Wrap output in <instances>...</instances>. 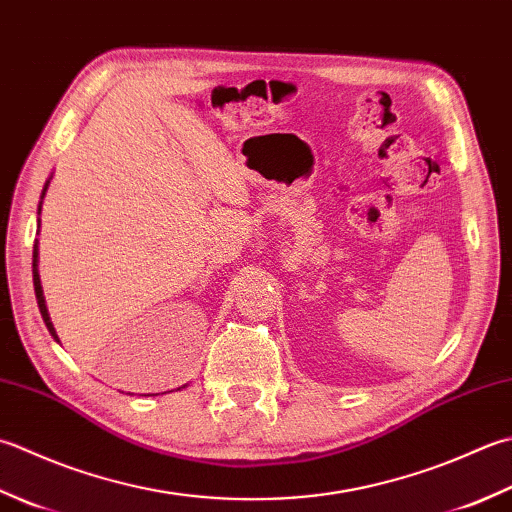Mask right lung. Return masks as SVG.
Listing matches in <instances>:
<instances>
[{"label": "right lung", "instance_id": "obj_1", "mask_svg": "<svg viewBox=\"0 0 512 512\" xmlns=\"http://www.w3.org/2000/svg\"><path fill=\"white\" fill-rule=\"evenodd\" d=\"M50 179H53V175L48 177V182L44 184V190H42V197H39V199L46 197V190H48ZM37 215H42V202H39V206H37ZM37 226H39V219H37ZM37 233H39V230H37ZM37 244H39V242L35 239V246H33V286H35V297H37L39 313H42V319H44V324H46V328H48V333L53 335V339L59 344L57 330H55L53 322H50V315H48V308H46V299H44V290H42V279H39V268H37V264H39V246H37ZM182 388H186V386H182ZM177 390H179V388H177Z\"/></svg>", "mask_w": 512, "mask_h": 512}]
</instances>
